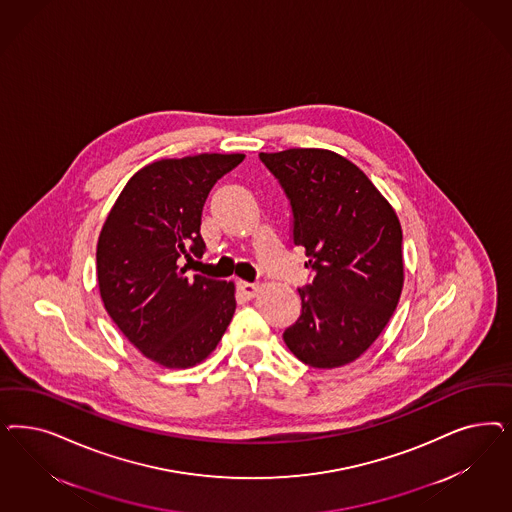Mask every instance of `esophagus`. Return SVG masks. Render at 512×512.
Wrapping results in <instances>:
<instances>
[{
    "mask_svg": "<svg viewBox=\"0 0 512 512\" xmlns=\"http://www.w3.org/2000/svg\"><path fill=\"white\" fill-rule=\"evenodd\" d=\"M239 290H241L243 296L250 299V297H254L258 294L260 284H256V282L239 281Z\"/></svg>",
    "mask_w": 512,
    "mask_h": 512,
    "instance_id": "1",
    "label": "esophagus"
}]
</instances>
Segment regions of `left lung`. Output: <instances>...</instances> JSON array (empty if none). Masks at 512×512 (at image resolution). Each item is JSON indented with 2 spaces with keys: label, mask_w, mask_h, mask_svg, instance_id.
Masks as SVG:
<instances>
[{
  "label": "left lung",
  "mask_w": 512,
  "mask_h": 512,
  "mask_svg": "<svg viewBox=\"0 0 512 512\" xmlns=\"http://www.w3.org/2000/svg\"><path fill=\"white\" fill-rule=\"evenodd\" d=\"M292 213V243L313 281L282 339L297 360L331 369L360 358L394 314L403 288V233L390 203L347 158L320 149L267 154Z\"/></svg>",
  "instance_id": "obj_1"
}]
</instances>
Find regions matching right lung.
Listing matches in <instances>:
<instances>
[{"mask_svg": "<svg viewBox=\"0 0 512 512\" xmlns=\"http://www.w3.org/2000/svg\"><path fill=\"white\" fill-rule=\"evenodd\" d=\"M243 154L160 160L135 173L99 233V294L133 347L164 367L205 360L235 313L233 282L190 277L201 258V211Z\"/></svg>", "mask_w": 512, "mask_h": 512, "instance_id": "obj_1", "label": "right lung"}]
</instances>
